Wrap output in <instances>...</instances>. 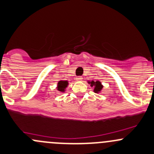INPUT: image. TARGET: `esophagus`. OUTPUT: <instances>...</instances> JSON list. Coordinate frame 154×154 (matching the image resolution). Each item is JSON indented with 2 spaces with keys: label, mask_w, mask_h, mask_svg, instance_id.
Returning <instances> with one entry per match:
<instances>
[{
  "label": "esophagus",
  "mask_w": 154,
  "mask_h": 154,
  "mask_svg": "<svg viewBox=\"0 0 154 154\" xmlns=\"http://www.w3.org/2000/svg\"><path fill=\"white\" fill-rule=\"evenodd\" d=\"M76 79H77V81H82V77H81V76H78V77H76Z\"/></svg>",
  "instance_id": "34e87169"
}]
</instances>
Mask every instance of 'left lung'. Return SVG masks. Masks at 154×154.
I'll use <instances>...</instances> for the list:
<instances>
[{
    "label": "left lung",
    "instance_id": "8db88e82",
    "mask_svg": "<svg viewBox=\"0 0 154 154\" xmlns=\"http://www.w3.org/2000/svg\"><path fill=\"white\" fill-rule=\"evenodd\" d=\"M91 86H94V91L95 93H98V92L100 91L102 88H103V85H101L100 81H91Z\"/></svg>",
    "mask_w": 154,
    "mask_h": 154
}]
</instances>
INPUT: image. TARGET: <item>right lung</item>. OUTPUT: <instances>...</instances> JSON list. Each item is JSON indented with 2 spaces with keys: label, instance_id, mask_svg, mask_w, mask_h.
<instances>
[{
  "label": "right lung",
  "instance_id": "add662e5",
  "mask_svg": "<svg viewBox=\"0 0 154 154\" xmlns=\"http://www.w3.org/2000/svg\"><path fill=\"white\" fill-rule=\"evenodd\" d=\"M68 82L67 81H60L58 82L57 89L60 91H64L66 87H67Z\"/></svg>",
  "mask_w": 154,
  "mask_h": 154
}]
</instances>
